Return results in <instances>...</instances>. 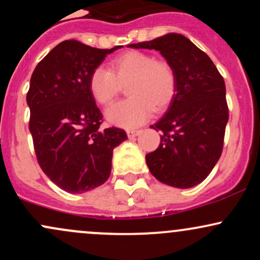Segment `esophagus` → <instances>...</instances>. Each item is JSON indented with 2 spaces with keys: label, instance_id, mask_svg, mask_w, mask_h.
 Wrapping results in <instances>:
<instances>
[{
  "label": "esophagus",
  "instance_id": "1",
  "mask_svg": "<svg viewBox=\"0 0 260 260\" xmlns=\"http://www.w3.org/2000/svg\"><path fill=\"white\" fill-rule=\"evenodd\" d=\"M140 132H142V131H140V129H127L126 131L128 138H129V139L131 138H134V137H137Z\"/></svg>",
  "mask_w": 260,
  "mask_h": 260
}]
</instances>
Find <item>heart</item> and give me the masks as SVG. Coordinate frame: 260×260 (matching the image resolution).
<instances>
[{
	"mask_svg": "<svg viewBox=\"0 0 260 260\" xmlns=\"http://www.w3.org/2000/svg\"><path fill=\"white\" fill-rule=\"evenodd\" d=\"M127 86V100L107 110L106 117L116 126L133 128L144 122L151 112L162 111L176 92V73L165 59L148 52L132 50L117 56L111 70L94 68L89 77V91L101 106H110Z\"/></svg>",
	"mask_w": 260,
	"mask_h": 260,
	"instance_id": "1",
	"label": "heart"
}]
</instances>
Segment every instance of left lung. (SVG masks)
<instances>
[{
    "label": "left lung",
    "mask_w": 260,
    "mask_h": 260,
    "mask_svg": "<svg viewBox=\"0 0 260 260\" xmlns=\"http://www.w3.org/2000/svg\"><path fill=\"white\" fill-rule=\"evenodd\" d=\"M154 49L174 68L176 92L168 112L154 126L162 132L159 148L145 155L156 180L190 188L208 177L220 159L229 121L226 88L210 57L181 34L132 44Z\"/></svg>",
    "instance_id": "8db88e82"
}]
</instances>
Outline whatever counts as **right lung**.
I'll return each instance as SVG.
<instances>
[{"mask_svg":"<svg viewBox=\"0 0 260 260\" xmlns=\"http://www.w3.org/2000/svg\"><path fill=\"white\" fill-rule=\"evenodd\" d=\"M77 40L58 44L31 74L26 103L35 155L45 175L68 193L105 183L113 149L127 139L117 127L101 129L103 113L89 91V77L109 53Z\"/></svg>","mask_w":260,"mask_h":260,"instance_id":"add662e5","label":"right lung"}]
</instances>
